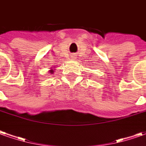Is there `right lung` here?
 I'll use <instances>...</instances> for the list:
<instances>
[{
  "mask_svg": "<svg viewBox=\"0 0 146 146\" xmlns=\"http://www.w3.org/2000/svg\"><path fill=\"white\" fill-rule=\"evenodd\" d=\"M51 73H53V71H52V70H51Z\"/></svg>",
  "mask_w": 146,
  "mask_h": 146,
  "instance_id": "obj_1",
  "label": "right lung"
}]
</instances>
